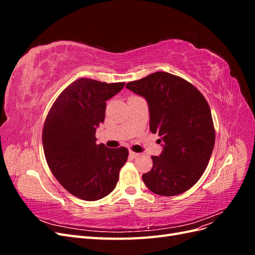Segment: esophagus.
Here are the masks:
<instances>
[{"label": "esophagus", "instance_id": "obj_1", "mask_svg": "<svg viewBox=\"0 0 255 255\" xmlns=\"http://www.w3.org/2000/svg\"><path fill=\"white\" fill-rule=\"evenodd\" d=\"M138 156H139V153L129 151V157H130V158H136V157H138Z\"/></svg>", "mask_w": 255, "mask_h": 255}]
</instances>
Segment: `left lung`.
Segmentation results:
<instances>
[{
	"instance_id": "obj_1",
	"label": "left lung",
	"mask_w": 255,
	"mask_h": 255,
	"mask_svg": "<svg viewBox=\"0 0 255 255\" xmlns=\"http://www.w3.org/2000/svg\"><path fill=\"white\" fill-rule=\"evenodd\" d=\"M127 88L148 101L150 130L164 141L160 155L151 156L152 169L142 174L146 187L165 197L187 191L203 174L214 149L210 105L194 85L168 72H154Z\"/></svg>"
}]
</instances>
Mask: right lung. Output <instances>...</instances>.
I'll use <instances>...</instances> for the list:
<instances>
[{"label": "right lung", "mask_w": 255, "mask_h": 255, "mask_svg": "<svg viewBox=\"0 0 255 255\" xmlns=\"http://www.w3.org/2000/svg\"><path fill=\"white\" fill-rule=\"evenodd\" d=\"M125 84L76 80L57 97L45 118V159L59 184L74 197L96 201L117 185L128 151L125 146L110 149L97 144L96 129L104 122L106 101Z\"/></svg>", "instance_id": "add662e5"}]
</instances>
